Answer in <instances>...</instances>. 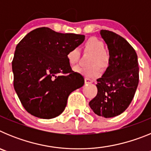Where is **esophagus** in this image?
Here are the masks:
<instances>
[{
	"label": "esophagus",
	"mask_w": 151,
	"mask_h": 151,
	"mask_svg": "<svg viewBox=\"0 0 151 151\" xmlns=\"http://www.w3.org/2000/svg\"><path fill=\"white\" fill-rule=\"evenodd\" d=\"M85 84H91L93 82V80L90 79V78H85Z\"/></svg>",
	"instance_id": "1"
}]
</instances>
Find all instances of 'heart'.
<instances>
[{"label":"heart","mask_w":151,"mask_h":151,"mask_svg":"<svg viewBox=\"0 0 151 151\" xmlns=\"http://www.w3.org/2000/svg\"><path fill=\"white\" fill-rule=\"evenodd\" d=\"M84 50L86 52L91 53L89 64L91 66L87 67L76 66L74 68V71L83 75L85 77L88 78H96L101 75V70L99 67L104 68L107 65L109 58L104 50V45L102 41L96 38H90L86 41L84 45ZM79 50L77 47H73L69 50L67 53V60L70 65H75L79 58ZM97 64L99 65H96Z\"/></svg>","instance_id":"obj_1"}]
</instances>
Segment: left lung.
<instances>
[{"label": "left lung", "instance_id": "8db88e82", "mask_svg": "<svg viewBox=\"0 0 151 151\" xmlns=\"http://www.w3.org/2000/svg\"><path fill=\"white\" fill-rule=\"evenodd\" d=\"M109 50V66L97 78V94L89 102L94 113L111 118L123 113L132 101L139 82L135 50L124 38L111 31L101 30Z\"/></svg>", "mask_w": 151, "mask_h": 151}]
</instances>
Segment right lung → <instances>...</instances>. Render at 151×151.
Here are the masks:
<instances>
[{
	"mask_svg": "<svg viewBox=\"0 0 151 151\" xmlns=\"http://www.w3.org/2000/svg\"><path fill=\"white\" fill-rule=\"evenodd\" d=\"M84 40L83 35L41 27L19 42L12 61L13 86L28 113L54 118L65 110L70 93L83 86V76L72 70L66 55Z\"/></svg>",
	"mask_w": 151,
	"mask_h": 151,
	"instance_id": "add662e5",
	"label": "right lung"
}]
</instances>
